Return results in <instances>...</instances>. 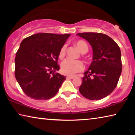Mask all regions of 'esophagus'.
Masks as SVG:
<instances>
[{
	"instance_id": "1",
	"label": "esophagus",
	"mask_w": 135,
	"mask_h": 135,
	"mask_svg": "<svg viewBox=\"0 0 135 135\" xmlns=\"http://www.w3.org/2000/svg\"><path fill=\"white\" fill-rule=\"evenodd\" d=\"M74 78V76H68L67 77V79H73Z\"/></svg>"
}]
</instances>
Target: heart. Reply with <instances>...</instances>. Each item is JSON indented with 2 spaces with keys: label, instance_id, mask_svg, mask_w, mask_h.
<instances>
[{
  "label": "heart",
  "instance_id": "obj_1",
  "mask_svg": "<svg viewBox=\"0 0 135 135\" xmlns=\"http://www.w3.org/2000/svg\"><path fill=\"white\" fill-rule=\"evenodd\" d=\"M76 45L79 51L81 54L84 52H87L88 50V47L86 43L84 41L79 40L76 43ZM66 48H67V45H64L59 50V58L62 59L65 55ZM61 71L64 74L68 75H73L75 73L81 71L83 70L84 66L83 63L80 61H71L69 59H65L63 61L61 64Z\"/></svg>",
  "mask_w": 135,
  "mask_h": 135
}]
</instances>
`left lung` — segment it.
<instances>
[{
	"instance_id": "left-lung-1",
	"label": "left lung",
	"mask_w": 135,
	"mask_h": 135,
	"mask_svg": "<svg viewBox=\"0 0 135 135\" xmlns=\"http://www.w3.org/2000/svg\"><path fill=\"white\" fill-rule=\"evenodd\" d=\"M76 35L88 41L93 50V61L84 73L79 91L88 99H101L113 92L117 85L122 71L120 49L114 40L104 34Z\"/></svg>"
}]
</instances>
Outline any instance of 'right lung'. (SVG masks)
Returning <instances> with one entry per match:
<instances>
[{
    "label": "right lung",
    "instance_id": "right-lung-1",
    "mask_svg": "<svg viewBox=\"0 0 135 135\" xmlns=\"http://www.w3.org/2000/svg\"><path fill=\"white\" fill-rule=\"evenodd\" d=\"M70 34L37 33L22 41L15 58V76L27 97L46 100L55 95L66 79L56 71L59 52ZM52 74L51 75V74Z\"/></svg>",
    "mask_w": 135,
    "mask_h": 135
}]
</instances>
